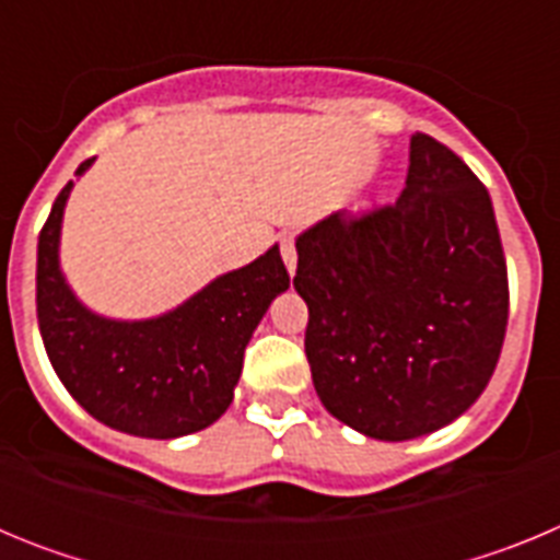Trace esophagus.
Returning <instances> with one entry per match:
<instances>
[{
    "label": "esophagus",
    "instance_id": "esophagus-1",
    "mask_svg": "<svg viewBox=\"0 0 560 560\" xmlns=\"http://www.w3.org/2000/svg\"><path fill=\"white\" fill-rule=\"evenodd\" d=\"M280 252H283V264L285 269L294 275L296 271V246H294V235H289V232H283L280 235Z\"/></svg>",
    "mask_w": 560,
    "mask_h": 560
}]
</instances>
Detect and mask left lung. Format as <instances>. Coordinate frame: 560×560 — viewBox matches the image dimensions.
<instances>
[{"instance_id": "obj_1", "label": "left lung", "mask_w": 560, "mask_h": 560, "mask_svg": "<svg viewBox=\"0 0 560 560\" xmlns=\"http://www.w3.org/2000/svg\"><path fill=\"white\" fill-rule=\"evenodd\" d=\"M294 289L316 395L368 438L448 427L497 370L511 296L491 196L429 133H412L395 205L296 237Z\"/></svg>"}]
</instances>
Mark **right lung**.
<instances>
[{"label":"right lung","mask_w":560,"mask_h":560,"mask_svg":"<svg viewBox=\"0 0 560 560\" xmlns=\"http://www.w3.org/2000/svg\"><path fill=\"white\" fill-rule=\"evenodd\" d=\"M69 190L72 182L38 235L36 311L49 364L69 395L117 432L153 440L201 432L232 404L246 345L271 300L289 289L280 249L215 277L167 314L106 319L72 294L58 264Z\"/></svg>","instance_id":"add662e5"}]
</instances>
